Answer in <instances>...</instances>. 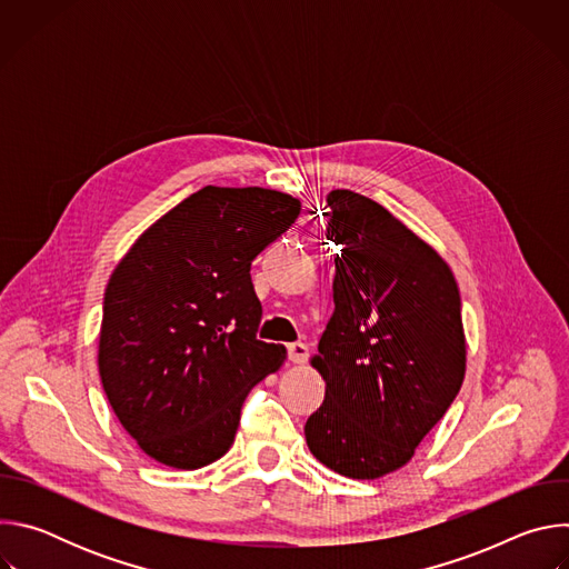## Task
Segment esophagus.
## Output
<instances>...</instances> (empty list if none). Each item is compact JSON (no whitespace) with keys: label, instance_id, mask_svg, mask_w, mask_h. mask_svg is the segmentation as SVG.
Segmentation results:
<instances>
[{"label":"esophagus","instance_id":"34e87169","mask_svg":"<svg viewBox=\"0 0 569 569\" xmlns=\"http://www.w3.org/2000/svg\"><path fill=\"white\" fill-rule=\"evenodd\" d=\"M288 358H290V362H295V365H303L306 358H308V347L301 345V342L290 345V347H288Z\"/></svg>","mask_w":569,"mask_h":569}]
</instances>
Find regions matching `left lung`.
Segmentation results:
<instances>
[{
  "label": "left lung",
  "mask_w": 569,
  "mask_h": 569,
  "mask_svg": "<svg viewBox=\"0 0 569 569\" xmlns=\"http://www.w3.org/2000/svg\"><path fill=\"white\" fill-rule=\"evenodd\" d=\"M336 312L310 365L327 382L303 435L317 461L378 479L415 457L466 376L461 299L439 252L382 204L327 196Z\"/></svg>",
  "instance_id": "8db88e82"
}]
</instances>
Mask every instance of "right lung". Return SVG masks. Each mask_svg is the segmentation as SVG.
Segmentation results:
<instances>
[{
    "instance_id": "1",
    "label": "right lung",
    "mask_w": 569,
    "mask_h": 569,
    "mask_svg": "<svg viewBox=\"0 0 569 569\" xmlns=\"http://www.w3.org/2000/svg\"><path fill=\"white\" fill-rule=\"evenodd\" d=\"M301 202L261 187H204L152 222L103 299L99 376L112 410L157 463L196 470L233 443L242 400L286 360L257 340L252 261Z\"/></svg>"
}]
</instances>
